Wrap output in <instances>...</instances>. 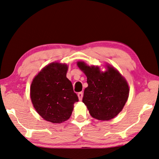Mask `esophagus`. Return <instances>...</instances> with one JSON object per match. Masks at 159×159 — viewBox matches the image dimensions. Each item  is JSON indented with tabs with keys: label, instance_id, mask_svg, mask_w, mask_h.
<instances>
[{
	"label": "esophagus",
	"instance_id": "obj_1",
	"mask_svg": "<svg viewBox=\"0 0 159 159\" xmlns=\"http://www.w3.org/2000/svg\"><path fill=\"white\" fill-rule=\"evenodd\" d=\"M78 97H79V99L80 101H81L82 99V97H83V93L82 92H79L78 93Z\"/></svg>",
	"mask_w": 159,
	"mask_h": 159
}]
</instances>
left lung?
Instances as JSON below:
<instances>
[{
  "label": "left lung",
  "instance_id": "1",
  "mask_svg": "<svg viewBox=\"0 0 159 159\" xmlns=\"http://www.w3.org/2000/svg\"><path fill=\"white\" fill-rule=\"evenodd\" d=\"M77 66L87 77L82 102L93 118L109 120L118 115L129 97L126 80L113 67L107 66L106 72L97 66H89L77 62Z\"/></svg>",
  "mask_w": 159,
  "mask_h": 159
}]
</instances>
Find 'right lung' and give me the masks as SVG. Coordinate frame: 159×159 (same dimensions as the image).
I'll list each match as a JSON object with an SVG mask.
<instances>
[{
	"label": "right lung",
	"mask_w": 159,
	"mask_h": 159,
	"mask_svg": "<svg viewBox=\"0 0 159 159\" xmlns=\"http://www.w3.org/2000/svg\"><path fill=\"white\" fill-rule=\"evenodd\" d=\"M66 64L52 62L34 78L30 97L34 107L42 118L53 123H61L71 116L77 95L66 77Z\"/></svg>",
	"instance_id": "1"
}]
</instances>
